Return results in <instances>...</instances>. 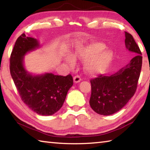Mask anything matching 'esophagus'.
<instances>
[{
    "label": "esophagus",
    "instance_id": "1",
    "mask_svg": "<svg viewBox=\"0 0 150 150\" xmlns=\"http://www.w3.org/2000/svg\"><path fill=\"white\" fill-rule=\"evenodd\" d=\"M73 81H74V82L76 83H79L80 81H81V78L80 76L76 75V76H75L74 77H73Z\"/></svg>",
    "mask_w": 150,
    "mask_h": 150
}]
</instances>
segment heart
<instances>
[{"instance_id": "obj_1", "label": "heart", "mask_w": 150, "mask_h": 150, "mask_svg": "<svg viewBox=\"0 0 150 150\" xmlns=\"http://www.w3.org/2000/svg\"><path fill=\"white\" fill-rule=\"evenodd\" d=\"M106 45L100 42H95L87 45L79 46L76 50V56L81 59L86 60L85 67L91 74L105 72L111 64L114 58L113 52L106 49ZM65 59L71 66L76 63L75 56L68 54Z\"/></svg>"}]
</instances>
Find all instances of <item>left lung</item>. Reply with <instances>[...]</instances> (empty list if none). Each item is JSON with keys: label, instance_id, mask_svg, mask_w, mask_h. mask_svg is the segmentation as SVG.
<instances>
[{"label": "left lung", "instance_id": "8db88e82", "mask_svg": "<svg viewBox=\"0 0 150 150\" xmlns=\"http://www.w3.org/2000/svg\"><path fill=\"white\" fill-rule=\"evenodd\" d=\"M125 38L126 49L135 56L114 74L100 75L90 81V106L101 115H111L119 111L136 93L142 69V52L132 35L125 32Z\"/></svg>", "mask_w": 150, "mask_h": 150}]
</instances>
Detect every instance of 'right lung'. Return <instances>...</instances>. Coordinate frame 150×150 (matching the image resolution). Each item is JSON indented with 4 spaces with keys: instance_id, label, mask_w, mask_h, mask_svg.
I'll use <instances>...</instances> for the list:
<instances>
[{
    "instance_id": "add662e5",
    "label": "right lung",
    "mask_w": 150,
    "mask_h": 150,
    "mask_svg": "<svg viewBox=\"0 0 150 150\" xmlns=\"http://www.w3.org/2000/svg\"><path fill=\"white\" fill-rule=\"evenodd\" d=\"M39 46L36 39L25 34L19 36L10 58V71L24 103L40 115L50 116L62 108L73 81L70 74L32 75L28 73L24 67V56Z\"/></svg>"
}]
</instances>
